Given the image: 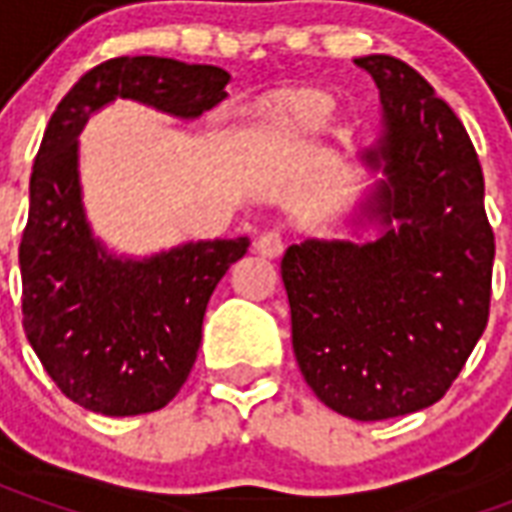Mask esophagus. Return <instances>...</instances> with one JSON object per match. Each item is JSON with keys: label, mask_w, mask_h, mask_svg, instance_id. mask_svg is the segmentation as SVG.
<instances>
[{"label": "esophagus", "mask_w": 512, "mask_h": 512, "mask_svg": "<svg viewBox=\"0 0 512 512\" xmlns=\"http://www.w3.org/2000/svg\"><path fill=\"white\" fill-rule=\"evenodd\" d=\"M255 252L266 260H274L285 252V238L279 233H263L255 241Z\"/></svg>", "instance_id": "obj_1"}]
</instances>
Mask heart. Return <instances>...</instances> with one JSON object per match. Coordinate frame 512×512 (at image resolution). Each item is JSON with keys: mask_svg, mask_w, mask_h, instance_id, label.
I'll return each instance as SVG.
<instances>
[{"mask_svg": "<svg viewBox=\"0 0 512 512\" xmlns=\"http://www.w3.org/2000/svg\"><path fill=\"white\" fill-rule=\"evenodd\" d=\"M337 95L321 84H301L266 95L249 115V142L260 150H285L307 142L332 120Z\"/></svg>", "mask_w": 512, "mask_h": 512, "instance_id": "1", "label": "heart"}]
</instances>
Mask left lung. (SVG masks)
<instances>
[{"label":"left lung","mask_w":512,"mask_h":512,"mask_svg":"<svg viewBox=\"0 0 512 512\" xmlns=\"http://www.w3.org/2000/svg\"><path fill=\"white\" fill-rule=\"evenodd\" d=\"M384 131L359 161L378 180L351 224L370 241L304 238L282 257L293 354L321 403L359 422L433 406L483 337L494 230L463 123L411 65L354 60Z\"/></svg>","instance_id":"left-lung-1"}]
</instances>
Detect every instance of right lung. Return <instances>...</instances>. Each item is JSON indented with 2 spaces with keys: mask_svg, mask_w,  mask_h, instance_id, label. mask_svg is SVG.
Returning <instances> with one entry per match:
<instances>
[{
  "mask_svg": "<svg viewBox=\"0 0 512 512\" xmlns=\"http://www.w3.org/2000/svg\"><path fill=\"white\" fill-rule=\"evenodd\" d=\"M230 73L169 57H115L73 84L51 115L29 178L18 246L24 332L62 395L106 417L164 408L186 384L213 288L249 238L189 241L150 257L109 252L87 222L79 134L117 98L178 120L222 104Z\"/></svg>",
  "mask_w": 512,
  "mask_h": 512,
  "instance_id": "1",
  "label": "right lung"
}]
</instances>
